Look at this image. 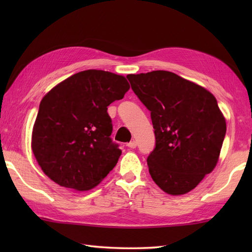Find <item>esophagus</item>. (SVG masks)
<instances>
[{
    "label": "esophagus",
    "mask_w": 252,
    "mask_h": 252,
    "mask_svg": "<svg viewBox=\"0 0 252 252\" xmlns=\"http://www.w3.org/2000/svg\"><path fill=\"white\" fill-rule=\"evenodd\" d=\"M126 146L129 147V148H135V147L137 146V143H136L135 141H132V142H130V143H127Z\"/></svg>",
    "instance_id": "34e87169"
}]
</instances>
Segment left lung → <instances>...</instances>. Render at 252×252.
Listing matches in <instances>:
<instances>
[{
  "instance_id": "1",
  "label": "left lung",
  "mask_w": 252,
  "mask_h": 252,
  "mask_svg": "<svg viewBox=\"0 0 252 252\" xmlns=\"http://www.w3.org/2000/svg\"><path fill=\"white\" fill-rule=\"evenodd\" d=\"M126 78L151 111L156 145L147 157L149 174L167 194H186L215 169L220 156L226 123L216 97L165 70Z\"/></svg>"
}]
</instances>
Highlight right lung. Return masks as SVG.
Wrapping results in <instances>:
<instances>
[{
    "mask_svg": "<svg viewBox=\"0 0 252 252\" xmlns=\"http://www.w3.org/2000/svg\"><path fill=\"white\" fill-rule=\"evenodd\" d=\"M129 89L123 76L90 69L69 77L42 98L32 152L52 181L89 190L114 169L122 152L110 137L107 107Z\"/></svg>",
    "mask_w": 252,
    "mask_h": 252,
    "instance_id": "add662e5",
    "label": "right lung"
}]
</instances>
